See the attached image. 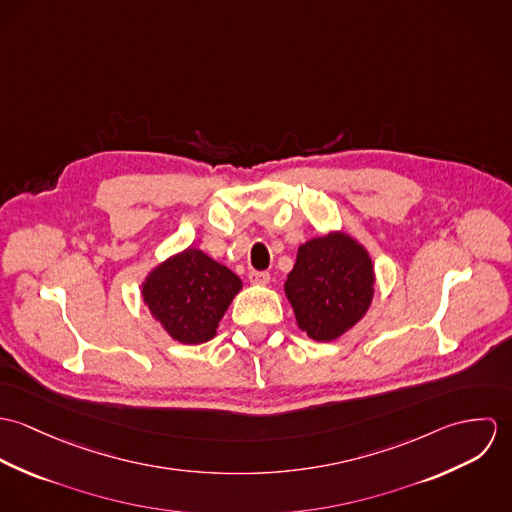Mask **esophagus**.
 Wrapping results in <instances>:
<instances>
[{
    "mask_svg": "<svg viewBox=\"0 0 512 512\" xmlns=\"http://www.w3.org/2000/svg\"><path fill=\"white\" fill-rule=\"evenodd\" d=\"M248 280L252 284H258V286H264L270 282V274L268 272H260V270H250L248 272Z\"/></svg>",
    "mask_w": 512,
    "mask_h": 512,
    "instance_id": "34e87169",
    "label": "esophagus"
}]
</instances>
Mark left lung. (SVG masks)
<instances>
[{"instance_id": "obj_1", "label": "left lung", "mask_w": 512, "mask_h": 512, "mask_svg": "<svg viewBox=\"0 0 512 512\" xmlns=\"http://www.w3.org/2000/svg\"><path fill=\"white\" fill-rule=\"evenodd\" d=\"M372 293L374 272L365 248L337 232L301 244L286 280L299 329L325 343L365 315Z\"/></svg>"}]
</instances>
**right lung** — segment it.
<instances>
[{
  "instance_id": "right-lung-1",
  "label": "right lung",
  "mask_w": 512,
  "mask_h": 512,
  "mask_svg": "<svg viewBox=\"0 0 512 512\" xmlns=\"http://www.w3.org/2000/svg\"><path fill=\"white\" fill-rule=\"evenodd\" d=\"M242 282L195 248L169 258L147 276L144 301L179 343L199 345L217 335L219 321Z\"/></svg>"
}]
</instances>
